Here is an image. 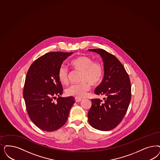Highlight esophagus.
Segmentation results:
<instances>
[{"instance_id":"esophagus-1","label":"esophagus","mask_w":160,"mask_h":160,"mask_svg":"<svg viewBox=\"0 0 160 160\" xmlns=\"http://www.w3.org/2000/svg\"><path fill=\"white\" fill-rule=\"evenodd\" d=\"M75 100H76V102H81V101L82 100V99H80V98H76Z\"/></svg>"}]
</instances>
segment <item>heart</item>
I'll return each mask as SVG.
<instances>
[{"label": "heart", "mask_w": 160, "mask_h": 160, "mask_svg": "<svg viewBox=\"0 0 160 160\" xmlns=\"http://www.w3.org/2000/svg\"><path fill=\"white\" fill-rule=\"evenodd\" d=\"M70 65L75 70L82 72L80 83L72 84L67 88L66 93L68 96L77 98L84 97L89 91L92 85H96L100 82L103 75V68L99 62L93 60L87 56H80L72 60ZM58 77L63 84H66L68 80V69L65 65H61L58 70Z\"/></svg>", "instance_id": "b5f03b06"}]
</instances>
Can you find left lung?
<instances>
[{"mask_svg":"<svg viewBox=\"0 0 160 160\" xmlns=\"http://www.w3.org/2000/svg\"><path fill=\"white\" fill-rule=\"evenodd\" d=\"M88 51L99 54L103 61L104 76L94 93L105 98L92 99L88 121L96 129L110 131L120 123L128 110L131 99L130 79L116 57L102 49Z\"/></svg>","mask_w":160,"mask_h":160,"instance_id":"left-lung-1","label":"left lung"}]
</instances>
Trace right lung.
<instances>
[{"label":"right lung","mask_w":160,"mask_h":160,"mask_svg":"<svg viewBox=\"0 0 160 160\" xmlns=\"http://www.w3.org/2000/svg\"><path fill=\"white\" fill-rule=\"evenodd\" d=\"M72 53L45 54L35 61L27 72L23 92L27 110L33 123L45 131L62 127L75 103L72 96L61 97L63 89L57 74L63 61Z\"/></svg>","instance_id":"obj_1"}]
</instances>
